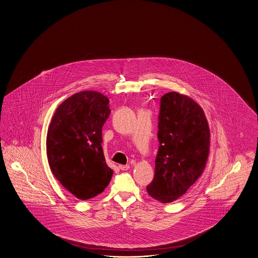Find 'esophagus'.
<instances>
[{
    "mask_svg": "<svg viewBox=\"0 0 258 258\" xmlns=\"http://www.w3.org/2000/svg\"><path fill=\"white\" fill-rule=\"evenodd\" d=\"M131 166L130 165H119V169L122 170H130Z\"/></svg>",
    "mask_w": 258,
    "mask_h": 258,
    "instance_id": "esophagus-1",
    "label": "esophagus"
}]
</instances>
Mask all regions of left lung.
<instances>
[{"label":"left lung","mask_w":258,"mask_h":258,"mask_svg":"<svg viewBox=\"0 0 258 258\" xmlns=\"http://www.w3.org/2000/svg\"><path fill=\"white\" fill-rule=\"evenodd\" d=\"M160 102V145L154 180L146 189L156 201L170 203L185 194L205 170L211 132L203 109L187 95L169 92Z\"/></svg>","instance_id":"obj_1"}]
</instances>
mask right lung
Segmentation results:
<instances>
[{
    "instance_id": "add662e5",
    "label": "right lung",
    "mask_w": 258,
    "mask_h": 258,
    "mask_svg": "<svg viewBox=\"0 0 258 258\" xmlns=\"http://www.w3.org/2000/svg\"><path fill=\"white\" fill-rule=\"evenodd\" d=\"M108 104L100 92H78L59 104L48 126L51 170L63 187L83 201L101 194L113 176L101 147V128L111 112Z\"/></svg>"
}]
</instances>
